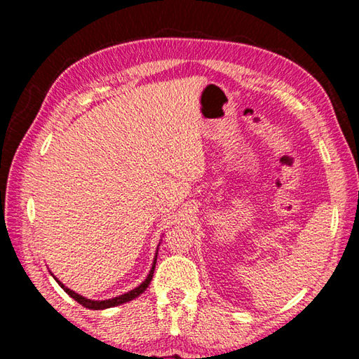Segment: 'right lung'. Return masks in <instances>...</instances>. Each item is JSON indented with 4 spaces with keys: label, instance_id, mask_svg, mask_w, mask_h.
I'll list each match as a JSON object with an SVG mask.
<instances>
[{
    "label": "right lung",
    "instance_id": "obj_1",
    "mask_svg": "<svg viewBox=\"0 0 359 359\" xmlns=\"http://www.w3.org/2000/svg\"><path fill=\"white\" fill-rule=\"evenodd\" d=\"M160 247V245H158ZM156 257H158V250H156V255H155V258H154V264H151V269H150V272H149V276L145 277V280L139 285V287H136L135 290H131V291H128V293H125V294H120V296H117V297H112V299H104V301H93V299H87V297H83V296H81L79 293H76V291H72V290H69L68 287H65V285L58 280V278L53 276V278H55V280L58 282V285L60 287H62L66 293H68L72 299H76L79 304H82L83 307H87V309H92V311H104V309H109V307H115V306H120V304H125V302H128V301H133L135 299V297H137L139 294H142L145 290H147V287L150 285V280H151V277H154V271H155V264H156Z\"/></svg>",
    "mask_w": 359,
    "mask_h": 359
}]
</instances>
